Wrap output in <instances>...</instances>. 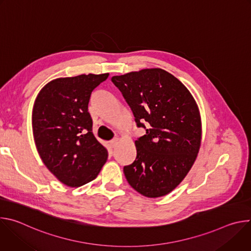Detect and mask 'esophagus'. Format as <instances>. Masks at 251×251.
I'll list each match as a JSON object with an SVG mask.
<instances>
[{"mask_svg": "<svg viewBox=\"0 0 251 251\" xmlns=\"http://www.w3.org/2000/svg\"><path fill=\"white\" fill-rule=\"evenodd\" d=\"M109 143H110V146H111L112 148H114V147H116V146H117V144H118V139H117V138H115V139L111 140Z\"/></svg>", "mask_w": 251, "mask_h": 251, "instance_id": "34e87169", "label": "esophagus"}]
</instances>
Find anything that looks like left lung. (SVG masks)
<instances>
[{
  "label": "left lung",
  "instance_id": "1",
  "mask_svg": "<svg viewBox=\"0 0 251 251\" xmlns=\"http://www.w3.org/2000/svg\"><path fill=\"white\" fill-rule=\"evenodd\" d=\"M111 80L137 126L146 129L135 141V161L123 169L127 182L143 196L164 197L181 184L198 157L201 142L198 104L180 80L161 68L132 71Z\"/></svg>",
  "mask_w": 251,
  "mask_h": 251
}]
</instances>
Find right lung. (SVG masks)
<instances>
[{
	"label": "right lung",
	"mask_w": 251,
	"mask_h": 251,
	"mask_svg": "<svg viewBox=\"0 0 251 251\" xmlns=\"http://www.w3.org/2000/svg\"><path fill=\"white\" fill-rule=\"evenodd\" d=\"M108 75L59 77L47 83L34 100L31 125L35 147L50 172L68 187L93 181L108 157L92 133L88 112L91 92Z\"/></svg>",
	"instance_id": "obj_1"
}]
</instances>
